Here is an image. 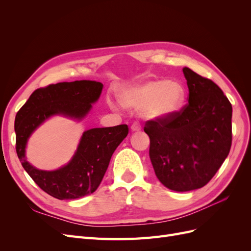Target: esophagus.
<instances>
[{
  "label": "esophagus",
  "mask_w": 251,
  "mask_h": 251,
  "mask_svg": "<svg viewBox=\"0 0 251 251\" xmlns=\"http://www.w3.org/2000/svg\"><path fill=\"white\" fill-rule=\"evenodd\" d=\"M131 130H132L133 132H138V131H140V130H141V126H140V124H139V123H137V121H136V123H134V124L132 125V126H131Z\"/></svg>",
  "instance_id": "obj_1"
}]
</instances>
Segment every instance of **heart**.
Instances as JSON below:
<instances>
[{
    "label": "heart",
    "instance_id": "1",
    "mask_svg": "<svg viewBox=\"0 0 251 251\" xmlns=\"http://www.w3.org/2000/svg\"><path fill=\"white\" fill-rule=\"evenodd\" d=\"M185 97L179 81L156 79L130 88L121 96V102L126 108L141 111L150 120H165L182 109Z\"/></svg>",
    "mask_w": 251,
    "mask_h": 251
}]
</instances>
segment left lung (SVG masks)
Instances as JSON below:
<instances>
[{"label": "left lung", "instance_id": "obj_1", "mask_svg": "<svg viewBox=\"0 0 251 251\" xmlns=\"http://www.w3.org/2000/svg\"><path fill=\"white\" fill-rule=\"evenodd\" d=\"M188 102L165 120H149L150 158L157 178L175 192L206 185L228 156L232 107L216 83L183 68Z\"/></svg>", "mask_w": 251, "mask_h": 251}]
</instances>
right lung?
<instances>
[{
	"instance_id": "1",
	"label": "right lung",
	"mask_w": 251,
	"mask_h": 251,
	"mask_svg": "<svg viewBox=\"0 0 251 251\" xmlns=\"http://www.w3.org/2000/svg\"><path fill=\"white\" fill-rule=\"evenodd\" d=\"M103 85L93 80L58 82L35 90L17 113L14 131L17 154L23 168L44 192L59 200L81 198L94 193L107 171L114 151L128 133L126 125L85 131L75 154L55 171L34 168L26 159L31 134L48 118L63 115L82 120L100 98Z\"/></svg>"
}]
</instances>
